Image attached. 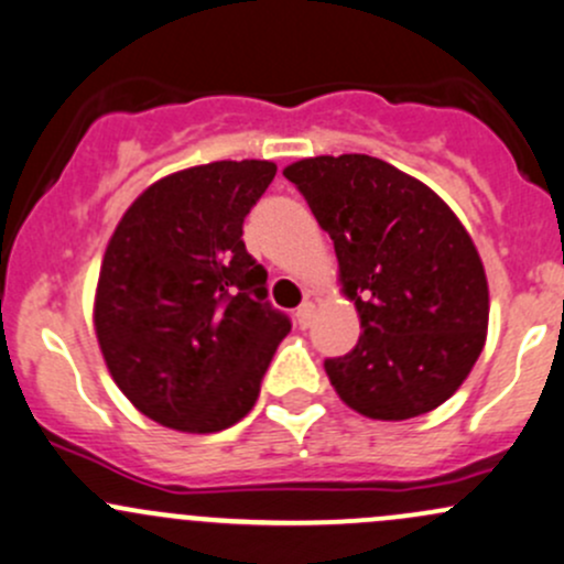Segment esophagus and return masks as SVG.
Masks as SVG:
<instances>
[{
	"label": "esophagus",
	"mask_w": 564,
	"mask_h": 564,
	"mask_svg": "<svg viewBox=\"0 0 564 564\" xmlns=\"http://www.w3.org/2000/svg\"><path fill=\"white\" fill-rule=\"evenodd\" d=\"M313 313H316V305H313V302H302V305L297 307V313H294V316H297L300 329H307V327H311Z\"/></svg>",
	"instance_id": "esophagus-1"
}]
</instances>
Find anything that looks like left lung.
Segmentation results:
<instances>
[{
	"label": "left lung",
	"instance_id": "1",
	"mask_svg": "<svg viewBox=\"0 0 564 564\" xmlns=\"http://www.w3.org/2000/svg\"><path fill=\"white\" fill-rule=\"evenodd\" d=\"M283 175L335 242L361 335L327 359L329 383L367 419L435 411L470 376L489 329V283L456 213L413 175L365 153L311 156Z\"/></svg>",
	"mask_w": 564,
	"mask_h": 564
}]
</instances>
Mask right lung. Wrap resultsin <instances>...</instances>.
I'll use <instances>...</instances> for the list:
<instances>
[{
    "instance_id": "right-lung-1",
    "label": "right lung",
    "mask_w": 564,
    "mask_h": 564,
    "mask_svg": "<svg viewBox=\"0 0 564 564\" xmlns=\"http://www.w3.org/2000/svg\"><path fill=\"white\" fill-rule=\"evenodd\" d=\"M259 159L151 183L118 221L94 294V332L116 387L156 424L221 432L246 416L292 324L267 305L242 218L275 177Z\"/></svg>"
}]
</instances>
